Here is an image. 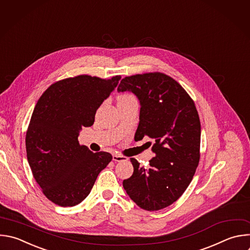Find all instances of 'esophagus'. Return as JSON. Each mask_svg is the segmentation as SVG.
I'll list each match as a JSON object with an SVG mask.
<instances>
[{"instance_id": "obj_1", "label": "esophagus", "mask_w": 250, "mask_h": 250, "mask_svg": "<svg viewBox=\"0 0 250 250\" xmlns=\"http://www.w3.org/2000/svg\"><path fill=\"white\" fill-rule=\"evenodd\" d=\"M113 160H114L115 162H122V161H126L127 158L125 157V156L119 155V154H114V155H113Z\"/></svg>"}]
</instances>
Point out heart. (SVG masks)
<instances>
[{"label": "heart", "mask_w": 250, "mask_h": 250, "mask_svg": "<svg viewBox=\"0 0 250 250\" xmlns=\"http://www.w3.org/2000/svg\"><path fill=\"white\" fill-rule=\"evenodd\" d=\"M119 101H124V102L133 101V102H136V99H135V97H134L132 94L127 93V94H124V95H122V96L120 97Z\"/></svg>", "instance_id": "heart-1"}]
</instances>
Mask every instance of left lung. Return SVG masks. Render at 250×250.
Here are the masks:
<instances>
[{"label":"left lung","instance_id":"left-lung-1","mask_svg":"<svg viewBox=\"0 0 250 250\" xmlns=\"http://www.w3.org/2000/svg\"><path fill=\"white\" fill-rule=\"evenodd\" d=\"M119 92L133 93L140 104L135 141L152 138L155 154L148 167L131 158L132 176L123 182L137 206L157 211L177 201L199 163L201 126L194 102L172 77L160 72L125 77Z\"/></svg>","mask_w":250,"mask_h":250}]
</instances>
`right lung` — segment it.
<instances>
[{
	"label": "right lung",
	"mask_w": 250,
	"mask_h": 250,
	"mask_svg": "<svg viewBox=\"0 0 250 250\" xmlns=\"http://www.w3.org/2000/svg\"><path fill=\"white\" fill-rule=\"evenodd\" d=\"M120 79L66 78L52 84L38 100L26 132V154L35 181L55 204L71 207L84 200L112 161L108 152L93 153L80 146L78 135L82 126L94 124L97 109Z\"/></svg>",
	"instance_id": "right-lung-1"
}]
</instances>
